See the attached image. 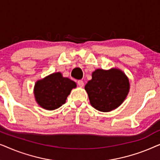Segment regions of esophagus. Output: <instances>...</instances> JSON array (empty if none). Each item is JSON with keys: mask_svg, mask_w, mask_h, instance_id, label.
I'll list each match as a JSON object with an SVG mask.
<instances>
[{"mask_svg": "<svg viewBox=\"0 0 160 160\" xmlns=\"http://www.w3.org/2000/svg\"><path fill=\"white\" fill-rule=\"evenodd\" d=\"M77 84H78V86H79L80 87H84V82H83L82 80H78V82H77Z\"/></svg>", "mask_w": 160, "mask_h": 160, "instance_id": "1", "label": "esophagus"}]
</instances>
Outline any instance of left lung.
<instances>
[{"instance_id": "8db88e82", "label": "left lung", "mask_w": 160, "mask_h": 160, "mask_svg": "<svg viewBox=\"0 0 160 160\" xmlns=\"http://www.w3.org/2000/svg\"><path fill=\"white\" fill-rule=\"evenodd\" d=\"M92 77L84 87L92 106L100 111L108 112L123 102L130 89L129 80L123 72L113 68L109 71L97 69Z\"/></svg>"}]
</instances>
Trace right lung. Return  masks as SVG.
I'll return each mask as SVG.
<instances>
[{"mask_svg":"<svg viewBox=\"0 0 160 160\" xmlns=\"http://www.w3.org/2000/svg\"><path fill=\"white\" fill-rule=\"evenodd\" d=\"M76 84L60 73H54L39 80L35 85L34 94L38 103L47 110H54L65 102Z\"/></svg>","mask_w":160,"mask_h":160,"instance_id":"add662e5","label":"right lung"}]
</instances>
